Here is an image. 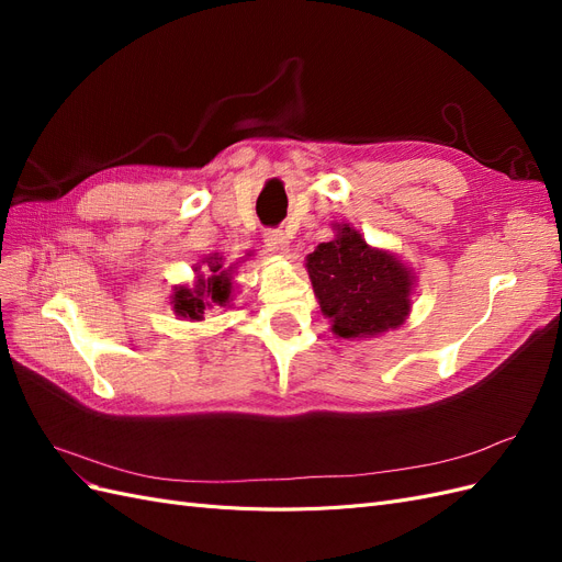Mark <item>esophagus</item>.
Masks as SVG:
<instances>
[{
  "label": "esophagus",
  "mask_w": 562,
  "mask_h": 562,
  "mask_svg": "<svg viewBox=\"0 0 562 562\" xmlns=\"http://www.w3.org/2000/svg\"><path fill=\"white\" fill-rule=\"evenodd\" d=\"M265 246L269 250H274L279 255H285L288 250H291V241H288V236L281 232V229H269L265 232Z\"/></svg>",
  "instance_id": "obj_1"
}]
</instances>
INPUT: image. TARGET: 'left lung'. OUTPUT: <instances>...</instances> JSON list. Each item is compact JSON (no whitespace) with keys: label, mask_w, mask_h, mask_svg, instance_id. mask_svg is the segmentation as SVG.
Masks as SVG:
<instances>
[{"label":"left lung","mask_w":562,"mask_h":562,"mask_svg":"<svg viewBox=\"0 0 562 562\" xmlns=\"http://www.w3.org/2000/svg\"><path fill=\"white\" fill-rule=\"evenodd\" d=\"M307 255V271L321 312L333 321V333L345 339L375 337L403 326L411 314L413 269L394 252L370 248L349 225Z\"/></svg>","instance_id":"1"}]
</instances>
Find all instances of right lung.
Listing matches in <instances>:
<instances>
[{
	"mask_svg": "<svg viewBox=\"0 0 562 562\" xmlns=\"http://www.w3.org/2000/svg\"><path fill=\"white\" fill-rule=\"evenodd\" d=\"M203 271L196 277L194 285H178L173 293V312L182 318L201 321L206 310L215 307H229L234 281L232 271L234 267H225V258L220 252L203 258ZM201 269V267H199Z\"/></svg>",
	"mask_w": 562,
	"mask_h": 562,
	"instance_id": "obj_1",
	"label": "right lung"
}]
</instances>
